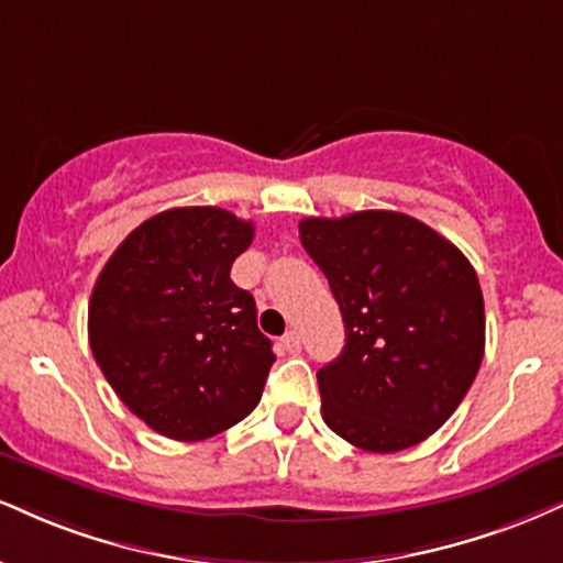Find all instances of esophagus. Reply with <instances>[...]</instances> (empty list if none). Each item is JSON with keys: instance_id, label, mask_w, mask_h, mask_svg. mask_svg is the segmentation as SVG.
Listing matches in <instances>:
<instances>
[{"instance_id": "esophagus-1", "label": "esophagus", "mask_w": 563, "mask_h": 563, "mask_svg": "<svg viewBox=\"0 0 563 563\" xmlns=\"http://www.w3.org/2000/svg\"><path fill=\"white\" fill-rule=\"evenodd\" d=\"M283 346H286L288 354H299V351H301V335L296 333V330H290V333L283 335Z\"/></svg>"}]
</instances>
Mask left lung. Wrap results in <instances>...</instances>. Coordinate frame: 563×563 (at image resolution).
Segmentation results:
<instances>
[{
	"label": "left lung",
	"instance_id": "1",
	"mask_svg": "<svg viewBox=\"0 0 563 563\" xmlns=\"http://www.w3.org/2000/svg\"><path fill=\"white\" fill-rule=\"evenodd\" d=\"M299 235L346 324L341 356L317 372L324 424L372 453L422 443L483 364L475 267L430 225L388 209L307 217Z\"/></svg>",
	"mask_w": 563,
	"mask_h": 563
}]
</instances>
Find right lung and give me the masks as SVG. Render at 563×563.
I'll return each instance as SVG.
<instances>
[{
  "mask_svg": "<svg viewBox=\"0 0 563 563\" xmlns=\"http://www.w3.org/2000/svg\"><path fill=\"white\" fill-rule=\"evenodd\" d=\"M254 225L220 207L148 217L114 249L88 301V343L135 417L205 440L260 404L275 354L256 303L230 280Z\"/></svg>",
  "mask_w": 563,
  "mask_h": 563,
  "instance_id": "right-lung-1",
  "label": "right lung"
}]
</instances>
